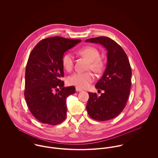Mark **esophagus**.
<instances>
[{
	"instance_id": "esophagus-1",
	"label": "esophagus",
	"mask_w": 158,
	"mask_h": 158,
	"mask_svg": "<svg viewBox=\"0 0 158 158\" xmlns=\"http://www.w3.org/2000/svg\"><path fill=\"white\" fill-rule=\"evenodd\" d=\"M75 90H76L77 92H81V91H83V89H80V88H77V87L76 88V89H75Z\"/></svg>"
}]
</instances>
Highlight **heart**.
Returning <instances> with one entry per match:
<instances>
[{
    "label": "heart",
    "mask_w": 158,
    "mask_h": 158,
    "mask_svg": "<svg viewBox=\"0 0 158 158\" xmlns=\"http://www.w3.org/2000/svg\"><path fill=\"white\" fill-rule=\"evenodd\" d=\"M79 53L90 61L89 68L95 72L101 71L103 63L98 58L100 52L98 49L92 46H85L79 50ZM62 64L64 69L68 72L72 70L73 67V57L72 54L66 53L63 55ZM94 80V76L91 72H77L68 79V83L69 85L75 86L78 88H86Z\"/></svg>",
    "instance_id": "1"
}]
</instances>
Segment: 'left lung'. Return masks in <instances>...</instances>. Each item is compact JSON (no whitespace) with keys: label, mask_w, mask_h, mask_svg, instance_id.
Wrapping results in <instances>:
<instances>
[{"label":"left lung","mask_w":158,"mask_h":158,"mask_svg":"<svg viewBox=\"0 0 158 158\" xmlns=\"http://www.w3.org/2000/svg\"><path fill=\"white\" fill-rule=\"evenodd\" d=\"M86 42L100 44L108 52L106 68L95 86L104 93L98 97L96 93L88 92L86 110L94 120H109L119 115L126 106L131 85V68L123 49L111 38L99 36Z\"/></svg>","instance_id":"1"}]
</instances>
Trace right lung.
I'll return each instance as SVG.
<instances>
[{
    "label": "right lung",
    "mask_w": 158,
    "mask_h": 158,
    "mask_svg": "<svg viewBox=\"0 0 158 158\" xmlns=\"http://www.w3.org/2000/svg\"><path fill=\"white\" fill-rule=\"evenodd\" d=\"M80 42L60 36L48 38L40 41L30 54L24 96L30 111L43 123L56 125L66 119V98L75 92V88L64 87L60 80L64 77L62 58Z\"/></svg>",
    "instance_id": "obj_1"
}]
</instances>
